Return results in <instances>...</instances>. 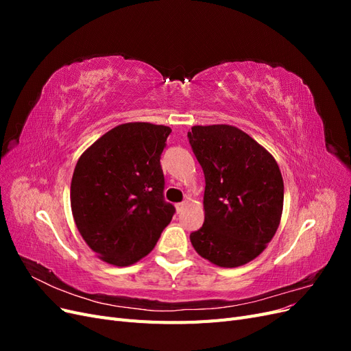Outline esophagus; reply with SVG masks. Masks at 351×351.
Wrapping results in <instances>:
<instances>
[{
	"mask_svg": "<svg viewBox=\"0 0 351 351\" xmlns=\"http://www.w3.org/2000/svg\"><path fill=\"white\" fill-rule=\"evenodd\" d=\"M186 205H187L186 202H182V204H177V205H176V210L178 212V214H180V212H183V210H184Z\"/></svg>",
	"mask_w": 351,
	"mask_h": 351,
	"instance_id": "obj_1",
	"label": "esophagus"
}]
</instances>
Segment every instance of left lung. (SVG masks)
<instances>
[{
	"label": "left lung",
	"mask_w": 351,
	"mask_h": 351,
	"mask_svg": "<svg viewBox=\"0 0 351 351\" xmlns=\"http://www.w3.org/2000/svg\"><path fill=\"white\" fill-rule=\"evenodd\" d=\"M187 136L206 183L205 222L190 234L192 246L217 267L246 265L278 230L284 205L280 167L234 125H193Z\"/></svg>",
	"instance_id": "1"
}]
</instances>
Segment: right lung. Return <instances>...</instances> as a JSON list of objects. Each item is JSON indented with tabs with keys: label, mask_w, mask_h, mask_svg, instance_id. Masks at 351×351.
Instances as JSON below:
<instances>
[{
	"label": "right lung",
	"mask_w": 351,
	"mask_h": 351,
	"mask_svg": "<svg viewBox=\"0 0 351 351\" xmlns=\"http://www.w3.org/2000/svg\"><path fill=\"white\" fill-rule=\"evenodd\" d=\"M168 125L125 123L102 134L74 168L70 204L76 227L97 256L129 267L151 253L174 215L164 200L161 154Z\"/></svg>",
	"instance_id": "add662e5"
}]
</instances>
